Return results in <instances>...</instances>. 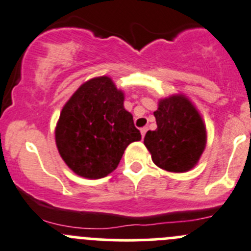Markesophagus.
I'll list each match as a JSON object with an SVG mask.
<instances>
[{
  "instance_id": "34e87169",
  "label": "esophagus",
  "mask_w": 251,
  "mask_h": 251,
  "mask_svg": "<svg viewBox=\"0 0 251 251\" xmlns=\"http://www.w3.org/2000/svg\"><path fill=\"white\" fill-rule=\"evenodd\" d=\"M147 130H148L147 127H142V128H141V135H142V137H145V135H146V132H147Z\"/></svg>"
}]
</instances>
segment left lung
Listing matches in <instances>:
<instances>
[{"label":"left lung","instance_id":"obj_1","mask_svg":"<svg viewBox=\"0 0 251 251\" xmlns=\"http://www.w3.org/2000/svg\"><path fill=\"white\" fill-rule=\"evenodd\" d=\"M157 128L147 131L143 143L157 167L185 173L200 160L207 142V131L193 101L182 93L159 99L154 111Z\"/></svg>","mask_w":251,"mask_h":251}]
</instances>
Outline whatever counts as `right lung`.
I'll return each instance as SVG.
<instances>
[{
    "label": "right lung",
    "mask_w": 251,
    "mask_h": 251,
    "mask_svg": "<svg viewBox=\"0 0 251 251\" xmlns=\"http://www.w3.org/2000/svg\"><path fill=\"white\" fill-rule=\"evenodd\" d=\"M125 94L108 76L84 82L66 101L55 127L56 147L79 176L100 179L118 168L126 147L141 140L124 108Z\"/></svg>",
    "instance_id": "obj_1"
}]
</instances>
